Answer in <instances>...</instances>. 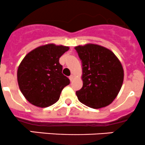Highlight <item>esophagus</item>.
Segmentation results:
<instances>
[{
    "label": "esophagus",
    "mask_w": 145,
    "mask_h": 145,
    "mask_svg": "<svg viewBox=\"0 0 145 145\" xmlns=\"http://www.w3.org/2000/svg\"><path fill=\"white\" fill-rule=\"evenodd\" d=\"M69 79H70V80H71V81L72 82V80H73V79H74V76H73L72 74V75L70 76V77H69Z\"/></svg>",
    "instance_id": "1"
}]
</instances>
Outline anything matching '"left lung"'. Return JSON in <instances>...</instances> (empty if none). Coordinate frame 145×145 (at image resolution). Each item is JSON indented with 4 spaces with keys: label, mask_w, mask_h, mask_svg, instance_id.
I'll return each instance as SVG.
<instances>
[{
    "label": "left lung",
    "mask_w": 145,
    "mask_h": 145,
    "mask_svg": "<svg viewBox=\"0 0 145 145\" xmlns=\"http://www.w3.org/2000/svg\"><path fill=\"white\" fill-rule=\"evenodd\" d=\"M74 48L82 64L83 85L76 91L78 100L93 108L109 105L123 84L121 62L112 51L101 46L89 44Z\"/></svg>",
    "instance_id": "1"
}]
</instances>
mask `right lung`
<instances>
[{"instance_id":"right-lung-1","label":"right lung","mask_w":145,"mask_h":145,"mask_svg":"<svg viewBox=\"0 0 145 145\" xmlns=\"http://www.w3.org/2000/svg\"><path fill=\"white\" fill-rule=\"evenodd\" d=\"M68 46L49 44L25 56L18 70L20 89L26 99L41 108L55 104L70 80L62 73L59 58Z\"/></svg>"}]
</instances>
